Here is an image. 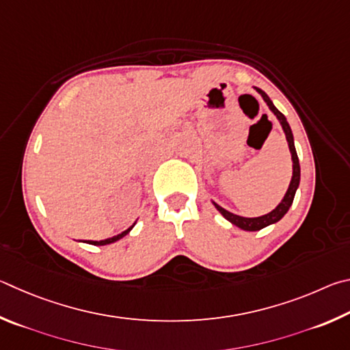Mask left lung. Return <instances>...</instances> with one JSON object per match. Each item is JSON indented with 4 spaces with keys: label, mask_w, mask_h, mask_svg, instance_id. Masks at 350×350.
<instances>
[{
    "label": "left lung",
    "mask_w": 350,
    "mask_h": 350,
    "mask_svg": "<svg viewBox=\"0 0 350 350\" xmlns=\"http://www.w3.org/2000/svg\"><path fill=\"white\" fill-rule=\"evenodd\" d=\"M255 90L258 92V94L262 96V100L271 109V112L277 116V120L280 121L281 127H283V132L286 135V139H287V146H289V150H291V155H292V178L289 183V187H287V191L284 193L283 200H281V203L275 207L273 211H271L266 215H261V217H254V218H246V217H240V215H235V213H232L229 211L223 209L221 206L217 204L215 201H212V204L215 206V209L221 213V215L228 219L229 223H232L237 228H240L243 230H247V232H255V230H261L267 228V226L278 223L281 218H283L287 211H289V207L293 203V198H295V193H297V189L299 186V176H301V172H299V161H298V155H297V150H295V143H293V133H292V129L289 126V122H287L286 116L280 112V110L273 106V103L271 98L267 96L266 92H262L261 89L255 88Z\"/></svg>",
    "instance_id": "obj_1"
}]
</instances>
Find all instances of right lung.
<instances>
[{
    "mask_svg": "<svg viewBox=\"0 0 350 350\" xmlns=\"http://www.w3.org/2000/svg\"><path fill=\"white\" fill-rule=\"evenodd\" d=\"M137 224V221H135L131 228L129 229H126L124 232H121V234H118V235H115V237H110V238H106V240H100V241H92V240H84L83 243H88V244H94V246H106V244H112V243H115V241H118V240H121L122 237H126L129 232H131L132 229H133V226ZM81 241V240H79Z\"/></svg>",
    "mask_w": 350,
    "mask_h": 350,
    "instance_id": "add662e5",
    "label": "right lung"
}]
</instances>
